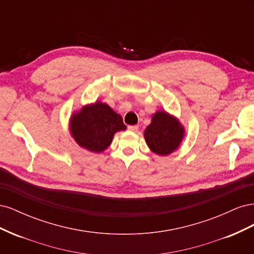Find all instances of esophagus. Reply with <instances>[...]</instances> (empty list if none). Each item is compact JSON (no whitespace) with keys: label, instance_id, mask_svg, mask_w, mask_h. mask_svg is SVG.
<instances>
[{"label":"esophagus","instance_id":"esophagus-1","mask_svg":"<svg viewBox=\"0 0 254 254\" xmlns=\"http://www.w3.org/2000/svg\"><path fill=\"white\" fill-rule=\"evenodd\" d=\"M128 129L130 130V131H137V129H139V126H137V125L128 126Z\"/></svg>","mask_w":254,"mask_h":254}]
</instances>
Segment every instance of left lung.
I'll return each instance as SVG.
<instances>
[{"mask_svg": "<svg viewBox=\"0 0 254 254\" xmlns=\"http://www.w3.org/2000/svg\"><path fill=\"white\" fill-rule=\"evenodd\" d=\"M184 136L180 122L165 111H157L144 131L145 141L152 152L167 156L179 147Z\"/></svg>", "mask_w": 254, "mask_h": 254, "instance_id": "8db88e82", "label": "left lung"}]
</instances>
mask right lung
Segmentation results:
<instances>
[{"label": "right lung", "mask_w": 254, "mask_h": 254, "mask_svg": "<svg viewBox=\"0 0 254 254\" xmlns=\"http://www.w3.org/2000/svg\"><path fill=\"white\" fill-rule=\"evenodd\" d=\"M120 114L102 102L82 107L70 119V131L80 147L92 152H102L111 144L114 134L125 130Z\"/></svg>", "instance_id": "add662e5"}]
</instances>
